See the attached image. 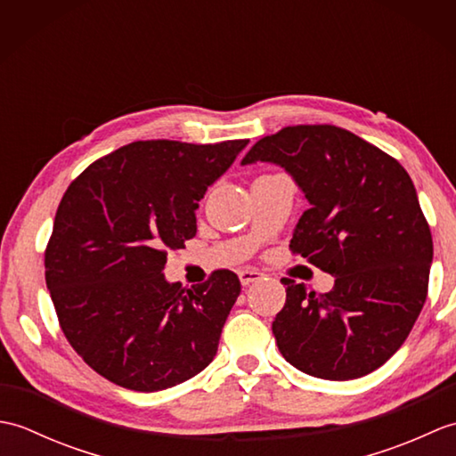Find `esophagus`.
<instances>
[{"label": "esophagus", "instance_id": "esophagus-1", "mask_svg": "<svg viewBox=\"0 0 456 456\" xmlns=\"http://www.w3.org/2000/svg\"><path fill=\"white\" fill-rule=\"evenodd\" d=\"M260 278H263V274H260L258 270H240V273H239V280H240V284H243V286L253 284Z\"/></svg>", "mask_w": 456, "mask_h": 456}]
</instances>
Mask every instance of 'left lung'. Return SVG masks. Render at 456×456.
Instances as JSON below:
<instances>
[{
	"instance_id": "1",
	"label": "left lung",
	"mask_w": 456,
	"mask_h": 456,
	"mask_svg": "<svg viewBox=\"0 0 456 456\" xmlns=\"http://www.w3.org/2000/svg\"><path fill=\"white\" fill-rule=\"evenodd\" d=\"M274 162L309 208L294 256L335 276L331 292L282 278L273 322L286 361L309 376L353 380L380 368L408 338L428 297L433 239L402 164L337 125H292L256 141L240 164Z\"/></svg>"
}]
</instances>
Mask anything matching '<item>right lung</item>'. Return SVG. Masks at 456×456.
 <instances>
[{"label":"right lung","instance_id":"right-lung-1","mask_svg":"<svg viewBox=\"0 0 456 456\" xmlns=\"http://www.w3.org/2000/svg\"><path fill=\"white\" fill-rule=\"evenodd\" d=\"M248 139L137 141L92 162L58 203L45 280L68 343L110 382L159 392L190 380L217 353L240 282L168 284L170 250L196 237L200 200Z\"/></svg>","mask_w":456,"mask_h":456}]
</instances>
